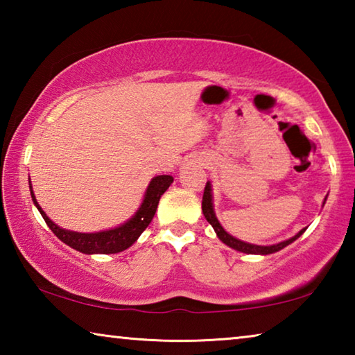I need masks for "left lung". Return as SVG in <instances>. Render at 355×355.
<instances>
[{"label":"left lung","mask_w":355,"mask_h":355,"mask_svg":"<svg viewBox=\"0 0 355 355\" xmlns=\"http://www.w3.org/2000/svg\"><path fill=\"white\" fill-rule=\"evenodd\" d=\"M202 211L203 216H205V219L209 222V224L213 225V228L218 233L219 239L224 244L230 245L232 249L239 250V252H244V254H261V255H268V254H274V252H277L280 249L286 248L288 244H291L293 241H296V239L302 235V233L307 230V228H302L296 236H293L290 239H286L284 243H279V244H274V245H255V244H248V243H243L239 241V239L233 238L232 235H228V233L222 228V225L219 224V220L216 219L214 211H213V202H211V184L207 182L205 184V191H203V199H202Z\"/></svg>","instance_id":"obj_1"}]
</instances>
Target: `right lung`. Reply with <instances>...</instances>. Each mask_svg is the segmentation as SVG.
Here are the masks:
<instances>
[{"instance_id":"right-lung-1","label":"right lung","mask_w":355,"mask_h":355,"mask_svg":"<svg viewBox=\"0 0 355 355\" xmlns=\"http://www.w3.org/2000/svg\"><path fill=\"white\" fill-rule=\"evenodd\" d=\"M172 182L173 178L171 175L155 177L148 184L141 208L137 209V213L133 218H131L127 224L114 228V230L100 233H76L64 230V228L58 227L55 222L48 219L46 214L42 211V208L39 207V203L33 194V189L31 197L35 207H37L40 211L42 218L46 222V225L51 228V232L55 233L62 243L83 252V254H117V252L128 249L130 245L141 236V233L148 227L156 213V208H158L161 196L164 194Z\"/></svg>"}]
</instances>
